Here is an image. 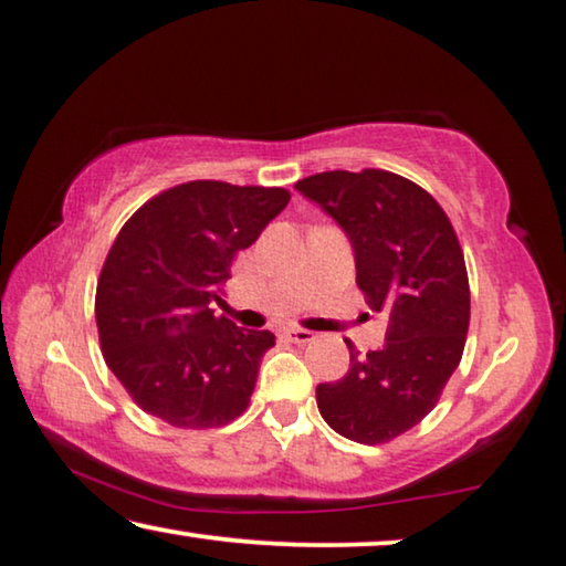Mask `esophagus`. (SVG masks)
<instances>
[{
	"mask_svg": "<svg viewBox=\"0 0 566 566\" xmlns=\"http://www.w3.org/2000/svg\"><path fill=\"white\" fill-rule=\"evenodd\" d=\"M283 337L289 342H296V344H306L314 339V332L308 329H298V326H289V329H283Z\"/></svg>",
	"mask_w": 566,
	"mask_h": 566,
	"instance_id": "34e87169",
	"label": "esophagus"
}]
</instances>
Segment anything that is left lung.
I'll return each instance as SVG.
<instances>
[{
	"label": "left lung",
	"mask_w": 566,
	"mask_h": 566,
	"mask_svg": "<svg viewBox=\"0 0 566 566\" xmlns=\"http://www.w3.org/2000/svg\"><path fill=\"white\" fill-rule=\"evenodd\" d=\"M355 250L367 306L388 314L380 349L349 347V370L316 388L324 421L357 444L413 429L460 365L470 329V281L457 232L421 186L380 168L326 170L296 184Z\"/></svg>",
	"instance_id": "obj_1"
}]
</instances>
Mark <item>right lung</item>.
Masks as SVG:
<instances>
[{"label": "right lung", "instance_id": "right-lung-1", "mask_svg": "<svg viewBox=\"0 0 566 566\" xmlns=\"http://www.w3.org/2000/svg\"><path fill=\"white\" fill-rule=\"evenodd\" d=\"M291 201L285 188L188 181L143 203L119 229L96 283L102 352L145 413L217 429L250 406L275 334L214 316L232 260Z\"/></svg>", "mask_w": 566, "mask_h": 566}]
</instances>
